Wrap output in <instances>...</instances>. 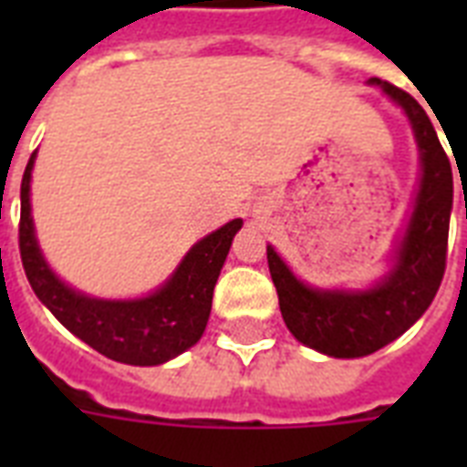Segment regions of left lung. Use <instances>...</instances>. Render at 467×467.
Listing matches in <instances>:
<instances>
[{"instance_id": "1", "label": "left lung", "mask_w": 467, "mask_h": 467, "mask_svg": "<svg viewBox=\"0 0 467 467\" xmlns=\"http://www.w3.org/2000/svg\"><path fill=\"white\" fill-rule=\"evenodd\" d=\"M370 84L405 109L421 152L420 193L390 276L366 293L312 291L293 276L274 247H266L285 327L306 347L334 358L368 356L407 332L431 306L449 254L453 171L439 135L412 94L376 77Z\"/></svg>"}]
</instances>
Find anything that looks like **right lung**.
Instances as JSON below:
<instances>
[{
  "mask_svg": "<svg viewBox=\"0 0 467 467\" xmlns=\"http://www.w3.org/2000/svg\"><path fill=\"white\" fill-rule=\"evenodd\" d=\"M31 155L21 179L18 252L26 278L40 303L99 354L130 366H157L193 347L211 315L213 288L242 220H233L191 249L164 288L142 300H97L60 284L47 269L33 237L28 182Z\"/></svg>",
  "mask_w": 467,
  "mask_h": 467,
  "instance_id": "obj_1",
  "label": "right lung"
}]
</instances>
